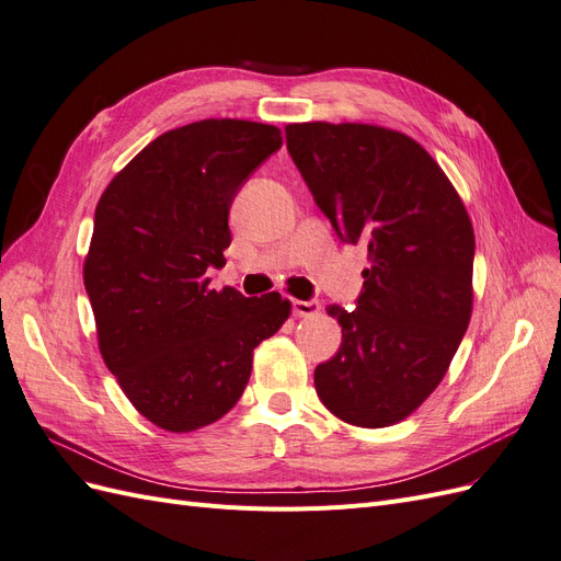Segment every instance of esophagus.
<instances>
[{
  "instance_id": "1",
  "label": "esophagus",
  "mask_w": 561,
  "mask_h": 561,
  "mask_svg": "<svg viewBox=\"0 0 561 561\" xmlns=\"http://www.w3.org/2000/svg\"><path fill=\"white\" fill-rule=\"evenodd\" d=\"M320 311V301L318 299H309V301H301V299H293V313L297 318H311Z\"/></svg>"
}]
</instances>
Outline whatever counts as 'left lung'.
I'll list each match as a JSON object with an SVG mask.
<instances>
[{"label":"left lung","mask_w":561,"mask_h":561,"mask_svg":"<svg viewBox=\"0 0 561 561\" xmlns=\"http://www.w3.org/2000/svg\"><path fill=\"white\" fill-rule=\"evenodd\" d=\"M287 151L339 239L367 248L355 309L330 307L342 346L316 367L328 410L363 428L410 416L447 375L472 311L474 233L416 140L369 124H290Z\"/></svg>","instance_id":"obj_1"}]
</instances>
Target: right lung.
I'll return each mask as SVG.
<instances>
[{
  "label": "right lung",
  "mask_w": 561,
  "mask_h": 561,
  "mask_svg": "<svg viewBox=\"0 0 561 561\" xmlns=\"http://www.w3.org/2000/svg\"><path fill=\"white\" fill-rule=\"evenodd\" d=\"M280 130L206 118L149 142L103 192L83 285L103 360L145 419L190 433L243 396L252 351L276 334L290 301L208 287L225 266L229 208L278 151Z\"/></svg>",
  "instance_id": "add662e5"
}]
</instances>
